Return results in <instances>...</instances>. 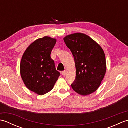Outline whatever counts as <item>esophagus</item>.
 <instances>
[{
  "mask_svg": "<svg viewBox=\"0 0 128 128\" xmlns=\"http://www.w3.org/2000/svg\"><path fill=\"white\" fill-rule=\"evenodd\" d=\"M66 71H62V75H63V76H65L66 75Z\"/></svg>",
  "mask_w": 128,
  "mask_h": 128,
  "instance_id": "1",
  "label": "esophagus"
}]
</instances>
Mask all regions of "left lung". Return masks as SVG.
Returning <instances> with one entry per match:
<instances>
[{"label": "left lung", "mask_w": 128, "mask_h": 128, "mask_svg": "<svg viewBox=\"0 0 128 128\" xmlns=\"http://www.w3.org/2000/svg\"><path fill=\"white\" fill-rule=\"evenodd\" d=\"M74 58L76 78L72 87L83 96L99 88L106 72L105 54L101 47L88 35L76 33L64 38Z\"/></svg>", "instance_id": "1"}]
</instances>
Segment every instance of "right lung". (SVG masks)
I'll list each match as a JSON object with an SVG mask.
<instances>
[{"label":"right lung","mask_w":128,"mask_h":128,"mask_svg":"<svg viewBox=\"0 0 128 128\" xmlns=\"http://www.w3.org/2000/svg\"><path fill=\"white\" fill-rule=\"evenodd\" d=\"M56 39L46 36L28 46L20 64V74L26 86L39 95H43L54 88L60 76L51 58Z\"/></svg>","instance_id":"obj_1"}]
</instances>
